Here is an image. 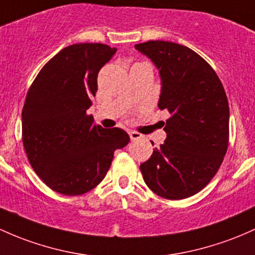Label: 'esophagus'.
<instances>
[{
  "mask_svg": "<svg viewBox=\"0 0 255 255\" xmlns=\"http://www.w3.org/2000/svg\"><path fill=\"white\" fill-rule=\"evenodd\" d=\"M141 136V134L140 133H138V132H134V130H130L129 132V138H130V140H136V139H139Z\"/></svg>",
  "mask_w": 255,
  "mask_h": 255,
  "instance_id": "esophagus-1",
  "label": "esophagus"
}]
</instances>
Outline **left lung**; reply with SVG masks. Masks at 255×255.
<instances>
[{"mask_svg": "<svg viewBox=\"0 0 255 255\" xmlns=\"http://www.w3.org/2000/svg\"><path fill=\"white\" fill-rule=\"evenodd\" d=\"M159 70L158 108L169 113L164 144L140 164L145 184L166 200H184L208 185L229 146V102L222 81L201 55L168 41L135 44Z\"/></svg>", "mask_w": 255, "mask_h": 255, "instance_id": "8db88e82", "label": "left lung"}]
</instances>
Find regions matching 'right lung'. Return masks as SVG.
<instances>
[{
    "label": "right lung",
    "instance_id": "right-lung-1",
    "mask_svg": "<svg viewBox=\"0 0 255 255\" xmlns=\"http://www.w3.org/2000/svg\"><path fill=\"white\" fill-rule=\"evenodd\" d=\"M116 49L103 43L65 47L41 69L21 113V138L36 174L58 194L78 196L102 183L114 152L129 142L120 128L105 129L87 114L98 74Z\"/></svg>",
    "mask_w": 255,
    "mask_h": 255
}]
</instances>
